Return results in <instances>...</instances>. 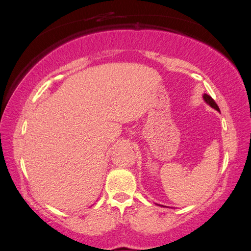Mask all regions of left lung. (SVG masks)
Returning <instances> with one entry per match:
<instances>
[{
    "instance_id": "left-lung-1",
    "label": "left lung",
    "mask_w": 251,
    "mask_h": 251,
    "mask_svg": "<svg viewBox=\"0 0 251 251\" xmlns=\"http://www.w3.org/2000/svg\"><path fill=\"white\" fill-rule=\"evenodd\" d=\"M203 98H204V100L206 101V103H208L211 108L216 109L217 111H220V109H219V107H218V104L216 103V101H215L214 100H212V98H211L209 95L204 94V95H203Z\"/></svg>"
}]
</instances>
